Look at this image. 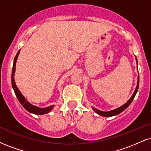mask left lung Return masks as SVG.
Masks as SVG:
<instances>
[{
    "label": "left lung",
    "instance_id": "8db88e82",
    "mask_svg": "<svg viewBox=\"0 0 151 151\" xmlns=\"http://www.w3.org/2000/svg\"><path fill=\"white\" fill-rule=\"evenodd\" d=\"M136 60H137V58H136ZM137 69H138V68H137ZM139 77H138L137 86V88H136V89H135V91H134V94H133V95H132V97H131V99L129 100L127 102L125 103L124 105H123L122 106L119 107V108H118L117 109H115V110H111V111H109V112L101 111V110H98V109H96V108H93V110L97 114H99V115H101V116H104V117H111V116H114V115H117V114H119V113H120V112H122L123 111V110H124L125 109L127 108L129 105L131 104V103L132 102V101H133V100H134V97H135L136 94H137V91H138V88H139Z\"/></svg>",
    "mask_w": 151,
    "mask_h": 151
}]
</instances>
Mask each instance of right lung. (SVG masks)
Segmentation results:
<instances>
[{"label": "right lung", "instance_id": "right-lung-1", "mask_svg": "<svg viewBox=\"0 0 151 151\" xmlns=\"http://www.w3.org/2000/svg\"><path fill=\"white\" fill-rule=\"evenodd\" d=\"M19 51H20V50H18L17 53L16 54V56L14 57L13 67H12V88H13L14 93H15L16 96H17L18 101H19V103H21L22 105L26 109L27 111L32 112V113L36 114V115H43V114L48 113V112H50L52 109V108H53V105L47 107V108H38V107L34 106V105L30 104V103L24 99V97L22 95L20 91H19V89L17 88V86L15 85V82H14V72H15L16 61H17Z\"/></svg>", "mask_w": 151, "mask_h": 151}]
</instances>
